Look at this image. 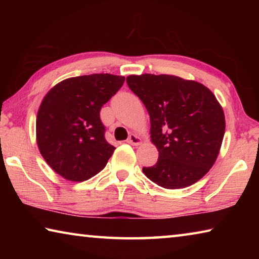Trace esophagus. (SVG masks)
Segmentation results:
<instances>
[{"instance_id": "34e87169", "label": "esophagus", "mask_w": 259, "mask_h": 259, "mask_svg": "<svg viewBox=\"0 0 259 259\" xmlns=\"http://www.w3.org/2000/svg\"><path fill=\"white\" fill-rule=\"evenodd\" d=\"M126 142H128V143L130 144V145L138 146V145H140V144H142V139H140L137 135L131 134V135L129 136V138H128V140H126Z\"/></svg>"}]
</instances>
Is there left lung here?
I'll return each mask as SVG.
<instances>
[{
    "label": "left lung",
    "mask_w": 259,
    "mask_h": 259,
    "mask_svg": "<svg viewBox=\"0 0 259 259\" xmlns=\"http://www.w3.org/2000/svg\"><path fill=\"white\" fill-rule=\"evenodd\" d=\"M126 83L145 105L156 164L143 168L148 179L168 190L200 181L217 160L225 115L211 90L193 80L166 74L129 75Z\"/></svg>",
    "instance_id": "obj_1"
}]
</instances>
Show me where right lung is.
Masks as SVG:
<instances>
[{
    "label": "right lung",
    "instance_id": "obj_1",
    "mask_svg": "<svg viewBox=\"0 0 259 259\" xmlns=\"http://www.w3.org/2000/svg\"><path fill=\"white\" fill-rule=\"evenodd\" d=\"M124 76L90 74L51 88L36 116V143L55 172L84 182L105 168L115 147L105 139L100 109L123 85Z\"/></svg>",
    "mask_w": 259,
    "mask_h": 259
}]
</instances>
